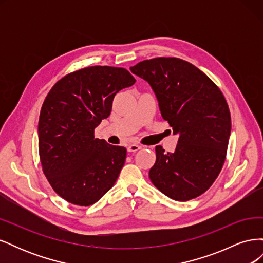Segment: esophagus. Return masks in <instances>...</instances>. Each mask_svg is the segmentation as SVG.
Wrapping results in <instances>:
<instances>
[{
	"mask_svg": "<svg viewBox=\"0 0 263 263\" xmlns=\"http://www.w3.org/2000/svg\"><path fill=\"white\" fill-rule=\"evenodd\" d=\"M139 149H141V146L136 145V144H133V145H129L128 147H127V150H128L129 153H135V151H138Z\"/></svg>",
	"mask_w": 263,
	"mask_h": 263,
	"instance_id": "obj_1",
	"label": "esophagus"
}]
</instances>
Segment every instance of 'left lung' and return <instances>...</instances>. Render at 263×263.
Returning a JSON list of instances; mask_svg holds the SVG:
<instances>
[{"label": "left lung", "mask_w": 263, "mask_h": 263, "mask_svg": "<svg viewBox=\"0 0 263 263\" xmlns=\"http://www.w3.org/2000/svg\"><path fill=\"white\" fill-rule=\"evenodd\" d=\"M130 71L153 87L161 116L179 135L174 153L156 147L151 182L172 200L200 196L226 159L232 122L224 95L200 69L179 58L144 60Z\"/></svg>", "instance_id": "obj_1"}]
</instances>
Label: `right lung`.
Masks as SVG:
<instances>
[{
	"label": "right lung",
	"instance_id": "right-lung-1",
	"mask_svg": "<svg viewBox=\"0 0 263 263\" xmlns=\"http://www.w3.org/2000/svg\"><path fill=\"white\" fill-rule=\"evenodd\" d=\"M135 82L124 68L86 67L60 79L46 97L39 158L51 187L67 202L90 206L116 182L127 150L94 138V129L109 116L116 93Z\"/></svg>",
	"mask_w": 263,
	"mask_h": 263
}]
</instances>
